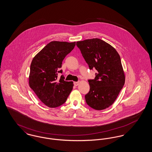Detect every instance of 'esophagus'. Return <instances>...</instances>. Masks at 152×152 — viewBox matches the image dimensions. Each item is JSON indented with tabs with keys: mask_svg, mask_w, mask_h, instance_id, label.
<instances>
[{
	"mask_svg": "<svg viewBox=\"0 0 152 152\" xmlns=\"http://www.w3.org/2000/svg\"><path fill=\"white\" fill-rule=\"evenodd\" d=\"M74 86H77L79 84V82L77 81V82H74Z\"/></svg>",
	"mask_w": 152,
	"mask_h": 152,
	"instance_id": "esophagus-1",
	"label": "esophagus"
}]
</instances>
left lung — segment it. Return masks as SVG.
<instances>
[{
	"label": "left lung",
	"instance_id": "1",
	"mask_svg": "<svg viewBox=\"0 0 152 152\" xmlns=\"http://www.w3.org/2000/svg\"><path fill=\"white\" fill-rule=\"evenodd\" d=\"M76 45L90 69L97 72L94 79H89L87 104L96 110L108 108L116 100L125 84L121 58L116 50L100 39L76 42Z\"/></svg>",
	"mask_w": 152,
	"mask_h": 152
}]
</instances>
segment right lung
Instances as JSON below:
<instances>
[{
    "label": "right lung",
    "instance_id": "add662e5",
    "mask_svg": "<svg viewBox=\"0 0 152 152\" xmlns=\"http://www.w3.org/2000/svg\"><path fill=\"white\" fill-rule=\"evenodd\" d=\"M76 42L53 41L48 44L34 58L31 66L29 85L40 101L50 108L65 102L72 90V81H65L61 75L62 61L72 51Z\"/></svg>",
    "mask_w": 152,
    "mask_h": 152
}]
</instances>
